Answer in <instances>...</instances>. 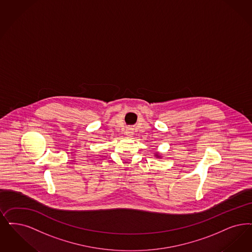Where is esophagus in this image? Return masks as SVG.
Instances as JSON below:
<instances>
[{
	"label": "esophagus",
	"mask_w": 252,
	"mask_h": 252,
	"mask_svg": "<svg viewBox=\"0 0 252 252\" xmlns=\"http://www.w3.org/2000/svg\"><path fill=\"white\" fill-rule=\"evenodd\" d=\"M134 133H133V130H132V128H127L126 130V136H132Z\"/></svg>",
	"instance_id": "obj_1"
}]
</instances>
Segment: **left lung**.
<instances>
[{"label":"left lung","instance_id":"left-lung-1","mask_svg":"<svg viewBox=\"0 0 252 252\" xmlns=\"http://www.w3.org/2000/svg\"><path fill=\"white\" fill-rule=\"evenodd\" d=\"M155 157H156V158H162L161 155H159V154H158V153H157V154H155Z\"/></svg>","mask_w":252,"mask_h":252}]
</instances>
